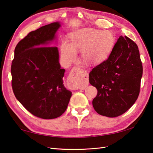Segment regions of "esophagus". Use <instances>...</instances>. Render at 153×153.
Instances as JSON below:
<instances>
[{"label":"esophagus","instance_id":"34e87169","mask_svg":"<svg viewBox=\"0 0 153 153\" xmlns=\"http://www.w3.org/2000/svg\"><path fill=\"white\" fill-rule=\"evenodd\" d=\"M84 70L81 68V67H74L71 71L70 75L69 76L68 82L69 88L72 90H77V89H84V87L80 86L79 81L81 77V74Z\"/></svg>","mask_w":153,"mask_h":153}]
</instances>
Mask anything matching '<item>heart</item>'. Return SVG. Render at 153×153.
Masks as SVG:
<instances>
[{
    "instance_id": "heart-1",
    "label": "heart",
    "mask_w": 153,
    "mask_h": 153,
    "mask_svg": "<svg viewBox=\"0 0 153 153\" xmlns=\"http://www.w3.org/2000/svg\"><path fill=\"white\" fill-rule=\"evenodd\" d=\"M69 37L71 42L64 41L61 46L62 57L69 63L76 59V51H81L85 63H99L107 57L115 45V37L108 30L84 28L72 32Z\"/></svg>"
}]
</instances>
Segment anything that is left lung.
<instances>
[{"mask_svg": "<svg viewBox=\"0 0 153 153\" xmlns=\"http://www.w3.org/2000/svg\"><path fill=\"white\" fill-rule=\"evenodd\" d=\"M142 70L138 46L120 36L107 60L90 72L89 82L98 90L92 100L94 110L108 117L126 112L138 97Z\"/></svg>", "mask_w": 153, "mask_h": 153, "instance_id": "obj_1", "label": "left lung"}]
</instances>
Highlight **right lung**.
I'll list each match as a JSON object with an SVG mask.
<instances>
[{
	"instance_id": "obj_1",
	"label": "right lung",
	"mask_w": 153,
	"mask_h": 153,
	"mask_svg": "<svg viewBox=\"0 0 153 153\" xmlns=\"http://www.w3.org/2000/svg\"><path fill=\"white\" fill-rule=\"evenodd\" d=\"M60 26L54 22L30 32L18 42L11 64L15 97L33 115L45 120L60 117L71 97L63 85L65 70L59 64L58 48L50 46Z\"/></svg>"
}]
</instances>
